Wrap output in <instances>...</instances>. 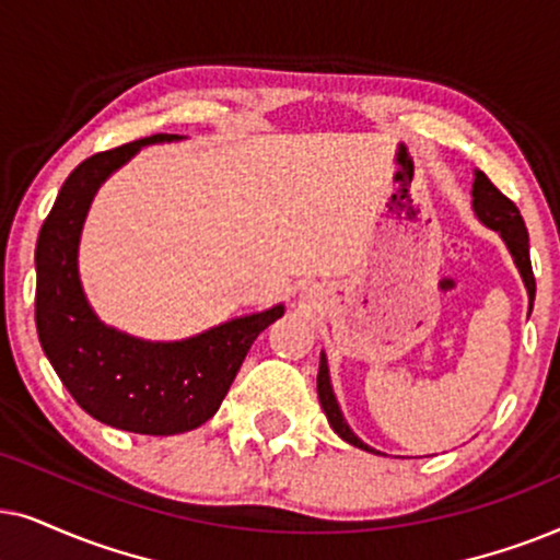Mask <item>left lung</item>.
<instances>
[{"label": "left lung", "mask_w": 560, "mask_h": 560, "mask_svg": "<svg viewBox=\"0 0 560 560\" xmlns=\"http://www.w3.org/2000/svg\"><path fill=\"white\" fill-rule=\"evenodd\" d=\"M474 210H476V214H479V220L483 222V225L497 230V233L504 237V243L512 253L514 264H517L520 273H523L527 294H530V310H533L535 276H533V264H530V241H527L525 220H523V214H520L517 205H514L510 197H504V194L489 182V176L483 174V171H476V178H474ZM317 394H319V405H323L325 415H327V422L332 424V430L338 432L342 441L355 445V448L376 453L374 448H369L363 441H358V438L353 435V430L348 428V422L342 420V412H340L338 401H335V394L330 386V376H327L325 355L319 358Z\"/></svg>", "instance_id": "1"}]
</instances>
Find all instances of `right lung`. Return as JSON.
I'll use <instances>...</instances> for the list:
<instances>
[{"label": "right lung", "instance_id": "obj_1", "mask_svg": "<svg viewBox=\"0 0 560 560\" xmlns=\"http://www.w3.org/2000/svg\"><path fill=\"white\" fill-rule=\"evenodd\" d=\"M176 140L151 136L81 161L66 178L35 248V325L77 405L109 428L176 435L218 412L253 340L284 315L276 307L182 342H145L102 325L81 292L77 248L94 191L140 145Z\"/></svg>", "mask_w": 560, "mask_h": 560}]
</instances>
